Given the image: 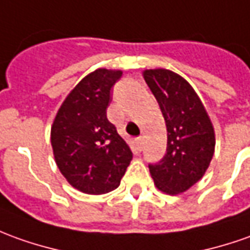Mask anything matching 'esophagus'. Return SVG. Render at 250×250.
<instances>
[{
    "label": "esophagus",
    "mask_w": 250,
    "mask_h": 250,
    "mask_svg": "<svg viewBox=\"0 0 250 250\" xmlns=\"http://www.w3.org/2000/svg\"><path fill=\"white\" fill-rule=\"evenodd\" d=\"M136 144H137L139 151H142L143 146H144V137H137V139H136Z\"/></svg>",
    "instance_id": "obj_1"
}]
</instances>
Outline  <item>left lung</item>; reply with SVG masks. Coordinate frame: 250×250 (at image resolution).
Masks as SVG:
<instances>
[{
  "label": "left lung",
  "mask_w": 250,
  "mask_h": 250,
  "mask_svg": "<svg viewBox=\"0 0 250 250\" xmlns=\"http://www.w3.org/2000/svg\"><path fill=\"white\" fill-rule=\"evenodd\" d=\"M144 80L156 98L167 128L166 154L148 165L156 188L178 194L207 171L215 151V132L207 110L192 85L167 69H147Z\"/></svg>",
  "instance_id": "1"
}]
</instances>
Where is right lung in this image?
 Wrapping results in <instances>:
<instances>
[{
  "label": "right lung",
  "mask_w": 250,
  "mask_h": 250,
  "mask_svg": "<svg viewBox=\"0 0 250 250\" xmlns=\"http://www.w3.org/2000/svg\"><path fill=\"white\" fill-rule=\"evenodd\" d=\"M121 76L104 68L91 72L65 98L51 125L57 166L83 193L117 189L133 156L106 115L111 87Z\"/></svg>",
  "instance_id": "1"
}]
</instances>
